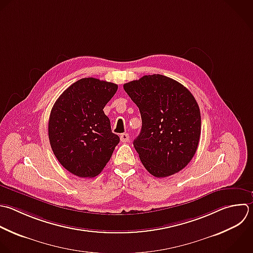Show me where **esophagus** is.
Returning a JSON list of instances; mask_svg holds the SVG:
<instances>
[{
    "mask_svg": "<svg viewBox=\"0 0 253 253\" xmlns=\"http://www.w3.org/2000/svg\"><path fill=\"white\" fill-rule=\"evenodd\" d=\"M121 140L122 142H126L129 140V135L127 133H122L121 134Z\"/></svg>",
    "mask_w": 253,
    "mask_h": 253,
    "instance_id": "obj_1",
    "label": "esophagus"
}]
</instances>
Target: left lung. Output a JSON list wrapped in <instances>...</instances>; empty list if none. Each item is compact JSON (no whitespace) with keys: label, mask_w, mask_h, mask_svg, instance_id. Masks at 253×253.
<instances>
[{"label":"left lung","mask_w":253,"mask_h":253,"mask_svg":"<svg viewBox=\"0 0 253 253\" xmlns=\"http://www.w3.org/2000/svg\"><path fill=\"white\" fill-rule=\"evenodd\" d=\"M124 89L140 112L142 126L133 146L145 169L163 178L186 167L201 135L200 109L191 92L160 74L126 83Z\"/></svg>","instance_id":"left-lung-1"}]
</instances>
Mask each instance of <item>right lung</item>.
Listing matches in <instances>:
<instances>
[{"label":"right lung","instance_id":"right-lung-1","mask_svg":"<svg viewBox=\"0 0 253 253\" xmlns=\"http://www.w3.org/2000/svg\"><path fill=\"white\" fill-rule=\"evenodd\" d=\"M118 85L83 78L68 87L50 112L48 137L52 151L70 173L91 178L99 175L120 142L104 113Z\"/></svg>","mask_w":253,"mask_h":253}]
</instances>
